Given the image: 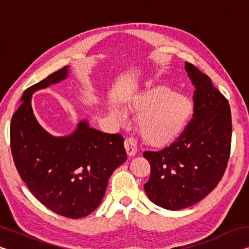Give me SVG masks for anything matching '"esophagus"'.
<instances>
[{
  "label": "esophagus",
  "mask_w": 249,
  "mask_h": 249,
  "mask_svg": "<svg viewBox=\"0 0 249 249\" xmlns=\"http://www.w3.org/2000/svg\"><path fill=\"white\" fill-rule=\"evenodd\" d=\"M124 146L126 149V153L129 156V157H133V156L136 155L137 153V142L133 138H126L124 142Z\"/></svg>",
  "instance_id": "esophagus-1"
}]
</instances>
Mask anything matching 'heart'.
I'll use <instances>...</instances> for the list:
<instances>
[{
    "instance_id": "1",
    "label": "heart",
    "mask_w": 249,
    "mask_h": 249,
    "mask_svg": "<svg viewBox=\"0 0 249 249\" xmlns=\"http://www.w3.org/2000/svg\"><path fill=\"white\" fill-rule=\"evenodd\" d=\"M130 112L140 113L138 128L144 141L151 146L161 147L175 142L182 134L193 114V104L184 94L167 88H156L138 94L127 104ZM109 114L124 122L125 108L109 103Z\"/></svg>"
}]
</instances>
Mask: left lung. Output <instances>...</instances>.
I'll return each instance as SVG.
<instances>
[{
  "label": "left lung",
  "mask_w": 249,
  "mask_h": 249,
  "mask_svg": "<svg viewBox=\"0 0 249 249\" xmlns=\"http://www.w3.org/2000/svg\"><path fill=\"white\" fill-rule=\"evenodd\" d=\"M185 71L196 87L195 113L170 146L145 151L150 163L146 195L156 205L181 210L197 203L216 187L230 158L231 116L227 100L208 75L189 62Z\"/></svg>",
  "instance_id": "obj_1"
}]
</instances>
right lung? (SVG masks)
I'll list each match as a JSON object with an SVG mask.
<instances>
[{
	"label": "right lung",
	"mask_w": 249,
	"mask_h": 249,
	"mask_svg": "<svg viewBox=\"0 0 249 249\" xmlns=\"http://www.w3.org/2000/svg\"><path fill=\"white\" fill-rule=\"evenodd\" d=\"M58 70L24 92L11 122V149L29 190L59 215H89L102 201L111 175L126 160L124 138L91 127L82 120L70 135L53 136L34 115L32 96L68 78Z\"/></svg>",
	"instance_id": "right-lung-1"
}]
</instances>
